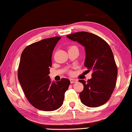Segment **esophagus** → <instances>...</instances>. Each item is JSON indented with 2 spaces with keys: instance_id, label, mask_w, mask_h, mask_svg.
<instances>
[{
  "instance_id": "34e87169",
  "label": "esophagus",
  "mask_w": 132,
  "mask_h": 132,
  "mask_svg": "<svg viewBox=\"0 0 132 132\" xmlns=\"http://www.w3.org/2000/svg\"><path fill=\"white\" fill-rule=\"evenodd\" d=\"M76 81H77V80H76V79H71H71H70V82H71V83H74V82H76Z\"/></svg>"
}]
</instances>
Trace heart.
I'll return each mask as SVG.
<instances>
[{"mask_svg":"<svg viewBox=\"0 0 132 132\" xmlns=\"http://www.w3.org/2000/svg\"><path fill=\"white\" fill-rule=\"evenodd\" d=\"M76 47V46H71L70 47ZM72 73H71V71H69V74H71Z\"/></svg>","mask_w":132,"mask_h":132,"instance_id":"b5f03b06","label":"heart"}]
</instances>
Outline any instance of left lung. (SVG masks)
I'll return each instance as SVG.
<instances>
[{"label":"left lung","mask_w":132,"mask_h":132,"mask_svg":"<svg viewBox=\"0 0 132 132\" xmlns=\"http://www.w3.org/2000/svg\"><path fill=\"white\" fill-rule=\"evenodd\" d=\"M71 40L77 41L85 47L86 71H92V78L86 82L79 79L83 90L79 93L82 104L95 108L106 103L115 88L118 69L109 44L100 37L88 32L69 34Z\"/></svg>","instance_id":"left-lung-1"}]
</instances>
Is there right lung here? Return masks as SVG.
Instances as JSON below:
<instances>
[{
    "mask_svg": "<svg viewBox=\"0 0 132 132\" xmlns=\"http://www.w3.org/2000/svg\"><path fill=\"white\" fill-rule=\"evenodd\" d=\"M61 37L44 39L23 50L18 68V79L29 102L37 109L51 111L63 103L70 81L62 78L51 82L49 75L53 50Z\"/></svg>",
    "mask_w": 132,
    "mask_h": 132,
    "instance_id": "1",
    "label": "right lung"
}]
</instances>
